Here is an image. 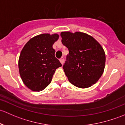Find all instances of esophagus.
Segmentation results:
<instances>
[{
	"mask_svg": "<svg viewBox=\"0 0 125 125\" xmlns=\"http://www.w3.org/2000/svg\"><path fill=\"white\" fill-rule=\"evenodd\" d=\"M60 63H62V65H63V62H64L63 57H62V58L60 59Z\"/></svg>",
	"mask_w": 125,
	"mask_h": 125,
	"instance_id": "esophagus-1",
	"label": "esophagus"
}]
</instances>
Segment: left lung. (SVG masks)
Listing matches in <instances>:
<instances>
[{
  "label": "left lung",
  "mask_w": 125,
  "mask_h": 125,
  "mask_svg": "<svg viewBox=\"0 0 125 125\" xmlns=\"http://www.w3.org/2000/svg\"><path fill=\"white\" fill-rule=\"evenodd\" d=\"M60 36L62 44L69 50L63 68L69 82L82 89L95 84L105 65V54L101 44L80 31H62Z\"/></svg>",
  "instance_id": "1"
}]
</instances>
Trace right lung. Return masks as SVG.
I'll list each match as a JSON object with an SVG mask.
<instances>
[{
  "instance_id": "add662e5",
  "label": "right lung",
  "mask_w": 125,
  "mask_h": 125,
  "mask_svg": "<svg viewBox=\"0 0 125 125\" xmlns=\"http://www.w3.org/2000/svg\"><path fill=\"white\" fill-rule=\"evenodd\" d=\"M59 37L56 33L37 35L30 39L21 52L20 75L23 83L32 91L44 90L52 81L56 69L62 66L52 48Z\"/></svg>"
}]
</instances>
